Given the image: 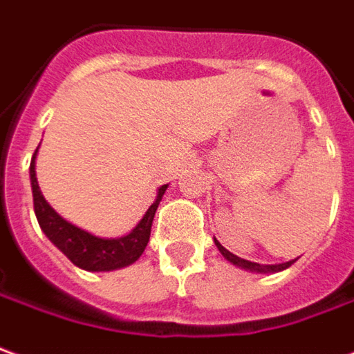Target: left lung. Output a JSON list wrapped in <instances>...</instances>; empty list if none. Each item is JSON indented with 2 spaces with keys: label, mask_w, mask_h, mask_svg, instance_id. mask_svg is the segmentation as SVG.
I'll return each mask as SVG.
<instances>
[{
  "label": "left lung",
  "mask_w": 354,
  "mask_h": 354,
  "mask_svg": "<svg viewBox=\"0 0 354 354\" xmlns=\"http://www.w3.org/2000/svg\"><path fill=\"white\" fill-rule=\"evenodd\" d=\"M214 245H216V249L220 251V254L228 261V263H232L234 266H237V268H241V270H247V272H257V274H274V272H281L286 270V268H289L291 264L295 263V261H288V263H281V264H261V263H253V261H245V259H241V257H237V254L230 253L228 249L224 245H220V241L214 237Z\"/></svg>",
  "instance_id": "left-lung-1"
}]
</instances>
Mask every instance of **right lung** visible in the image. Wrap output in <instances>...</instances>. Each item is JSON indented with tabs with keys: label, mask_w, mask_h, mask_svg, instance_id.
<instances>
[{
	"label": "right lung",
	"mask_w": 354,
	"mask_h": 354,
	"mask_svg": "<svg viewBox=\"0 0 354 354\" xmlns=\"http://www.w3.org/2000/svg\"><path fill=\"white\" fill-rule=\"evenodd\" d=\"M36 155H38V149L32 155L30 162L34 212H36L39 228L48 236L49 241L65 254L74 266H78L82 270L111 272L134 264L149 243L153 216H155V211H157L169 184L160 185L157 189V197H155L153 205L147 209L143 218L136 224V228L130 234L120 237H100L63 218L46 201V197L41 195V189L38 185V178H36Z\"/></svg>",
	"instance_id": "right-lung-1"
}]
</instances>
